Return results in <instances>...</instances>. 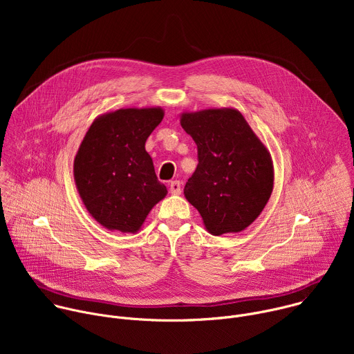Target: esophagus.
<instances>
[{
    "mask_svg": "<svg viewBox=\"0 0 354 354\" xmlns=\"http://www.w3.org/2000/svg\"><path fill=\"white\" fill-rule=\"evenodd\" d=\"M169 192H171V194H180V192H182L180 182L179 180H172L169 183Z\"/></svg>",
    "mask_w": 354,
    "mask_h": 354,
    "instance_id": "34e87169",
    "label": "esophagus"
}]
</instances>
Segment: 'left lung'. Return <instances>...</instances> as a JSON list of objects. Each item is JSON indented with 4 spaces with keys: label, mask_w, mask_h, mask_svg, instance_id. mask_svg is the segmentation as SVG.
<instances>
[{
    "label": "left lung",
    "mask_w": 354,
    "mask_h": 354,
    "mask_svg": "<svg viewBox=\"0 0 354 354\" xmlns=\"http://www.w3.org/2000/svg\"><path fill=\"white\" fill-rule=\"evenodd\" d=\"M197 145L198 164L185 197L212 235L241 232L254 223L273 192V160L266 145L234 108L180 113Z\"/></svg>",
    "instance_id": "left-lung-1"
}]
</instances>
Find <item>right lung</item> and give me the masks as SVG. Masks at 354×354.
I'll use <instances>...</instances> for the list:
<instances>
[{
  "instance_id": "obj_1",
  "label": "right lung",
  "mask_w": 354,
  "mask_h": 354,
  "mask_svg": "<svg viewBox=\"0 0 354 354\" xmlns=\"http://www.w3.org/2000/svg\"><path fill=\"white\" fill-rule=\"evenodd\" d=\"M164 109L122 108L97 116L74 158L78 194L95 221L109 231L136 234L168 190L157 179L145 141Z\"/></svg>"
}]
</instances>
